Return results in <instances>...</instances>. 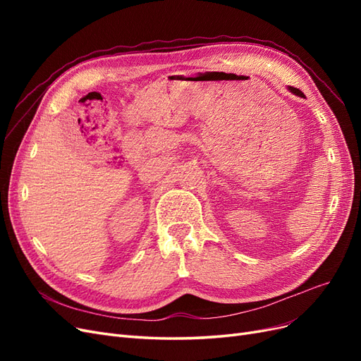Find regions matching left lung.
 I'll return each instance as SVG.
<instances>
[{"mask_svg":"<svg viewBox=\"0 0 361 361\" xmlns=\"http://www.w3.org/2000/svg\"><path fill=\"white\" fill-rule=\"evenodd\" d=\"M288 89H289L293 94H297V96H300V97H304V93H302L301 90H298V89H295V87H288Z\"/></svg>","mask_w":361,"mask_h":361,"instance_id":"left-lung-1","label":"left lung"}]
</instances>
